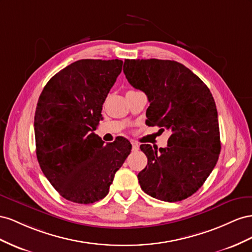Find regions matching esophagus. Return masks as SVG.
<instances>
[{"mask_svg":"<svg viewBox=\"0 0 252 252\" xmlns=\"http://www.w3.org/2000/svg\"><path fill=\"white\" fill-rule=\"evenodd\" d=\"M132 150L133 151H138L139 150V145H138L137 142L132 141Z\"/></svg>","mask_w":252,"mask_h":252,"instance_id":"esophagus-1","label":"esophagus"}]
</instances>
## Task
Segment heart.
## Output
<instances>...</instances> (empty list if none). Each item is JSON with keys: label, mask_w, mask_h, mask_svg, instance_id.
<instances>
[{"label": "heart", "mask_w": 252, "mask_h": 252, "mask_svg": "<svg viewBox=\"0 0 252 252\" xmlns=\"http://www.w3.org/2000/svg\"><path fill=\"white\" fill-rule=\"evenodd\" d=\"M128 92H133V91H128Z\"/></svg>", "instance_id": "heart-1"}]
</instances>
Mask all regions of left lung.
I'll return each mask as SVG.
<instances>
[{"label":"left lung","instance_id":"obj_1","mask_svg":"<svg viewBox=\"0 0 252 252\" xmlns=\"http://www.w3.org/2000/svg\"><path fill=\"white\" fill-rule=\"evenodd\" d=\"M124 73L148 96V126L171 132L168 147L141 145L148 164L138 173L141 189L163 202H179L203 186L220 152L218 111L210 90L182 63L126 59Z\"/></svg>","mask_w":252,"mask_h":252}]
</instances>
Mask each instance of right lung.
I'll list each match as a JSON object with an SVG mask.
<instances>
[{
  "instance_id": "obj_1",
  "label": "right lung",
  "mask_w": 252,
  "mask_h": 252,
  "mask_svg": "<svg viewBox=\"0 0 252 252\" xmlns=\"http://www.w3.org/2000/svg\"><path fill=\"white\" fill-rule=\"evenodd\" d=\"M122 63L78 60L50 79L39 97L34 114L38 161L54 188L73 203L93 204L105 197L131 153L126 138L104 145L94 133Z\"/></svg>"
}]
</instances>
